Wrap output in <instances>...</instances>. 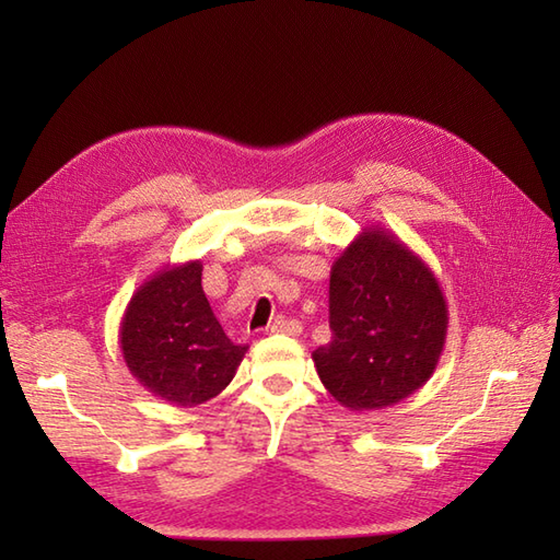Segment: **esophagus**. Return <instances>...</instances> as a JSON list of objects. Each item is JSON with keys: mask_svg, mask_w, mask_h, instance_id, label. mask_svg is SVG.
Listing matches in <instances>:
<instances>
[{"mask_svg": "<svg viewBox=\"0 0 560 560\" xmlns=\"http://www.w3.org/2000/svg\"><path fill=\"white\" fill-rule=\"evenodd\" d=\"M301 323L299 319H287V317H279V319H273V323L269 325V331H273V335H291V337H295V335H301Z\"/></svg>", "mask_w": 560, "mask_h": 560, "instance_id": "1", "label": "esophagus"}]
</instances>
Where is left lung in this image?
Wrapping results in <instances>:
<instances>
[{
  "mask_svg": "<svg viewBox=\"0 0 560 560\" xmlns=\"http://www.w3.org/2000/svg\"><path fill=\"white\" fill-rule=\"evenodd\" d=\"M329 327L331 341L313 353L329 395L351 411L385 409L435 373L447 303L431 267L373 225L331 265Z\"/></svg>",
  "mask_w": 560,
  "mask_h": 560,
  "instance_id": "1",
  "label": "left lung"
}]
</instances>
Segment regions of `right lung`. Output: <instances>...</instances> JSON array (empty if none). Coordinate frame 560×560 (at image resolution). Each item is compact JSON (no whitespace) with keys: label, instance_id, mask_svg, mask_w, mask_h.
<instances>
[{"label":"right lung","instance_id":"1","mask_svg":"<svg viewBox=\"0 0 560 560\" xmlns=\"http://www.w3.org/2000/svg\"><path fill=\"white\" fill-rule=\"evenodd\" d=\"M120 349L141 387L183 409L229 387L247 351L213 317L199 259L163 267L141 283L125 307Z\"/></svg>","mask_w":560,"mask_h":560}]
</instances>
